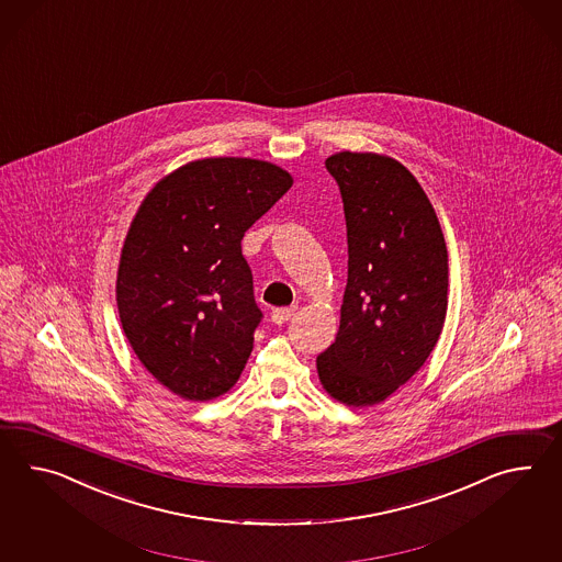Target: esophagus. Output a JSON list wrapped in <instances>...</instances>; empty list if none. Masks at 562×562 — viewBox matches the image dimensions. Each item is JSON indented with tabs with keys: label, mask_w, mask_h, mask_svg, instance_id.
I'll return each mask as SVG.
<instances>
[{
	"label": "esophagus",
	"mask_w": 562,
	"mask_h": 562,
	"mask_svg": "<svg viewBox=\"0 0 562 562\" xmlns=\"http://www.w3.org/2000/svg\"><path fill=\"white\" fill-rule=\"evenodd\" d=\"M294 315V308H276L272 313V321L276 325H284L290 316Z\"/></svg>",
	"instance_id": "34e87169"
}]
</instances>
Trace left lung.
I'll return each instance as SVG.
<instances>
[{"label":"left lung","instance_id":"1","mask_svg":"<svg viewBox=\"0 0 562 562\" xmlns=\"http://www.w3.org/2000/svg\"><path fill=\"white\" fill-rule=\"evenodd\" d=\"M327 170L347 223V286L335 342L316 357L323 387L371 406L423 368L447 316L449 263L437 213L394 158L339 151Z\"/></svg>","mask_w":562,"mask_h":562}]
</instances>
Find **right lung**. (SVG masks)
I'll list each match as a JSON object with an SVG mask.
<instances>
[{
	"label": "right lung",
	"instance_id": "1",
	"mask_svg": "<svg viewBox=\"0 0 562 562\" xmlns=\"http://www.w3.org/2000/svg\"><path fill=\"white\" fill-rule=\"evenodd\" d=\"M290 187L270 162L205 158L160 180L137 209L117 308L137 359L177 396L213 400L246 368L263 315L241 239Z\"/></svg>",
	"mask_w": 562,
	"mask_h": 562
}]
</instances>
